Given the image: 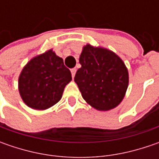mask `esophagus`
Masks as SVG:
<instances>
[{
  "mask_svg": "<svg viewBox=\"0 0 159 159\" xmlns=\"http://www.w3.org/2000/svg\"><path fill=\"white\" fill-rule=\"evenodd\" d=\"M76 70H77L76 68H72V69L70 70V72H71V76H72V78H74V76H75Z\"/></svg>",
  "mask_w": 159,
  "mask_h": 159,
  "instance_id": "34e87169",
  "label": "esophagus"
}]
</instances>
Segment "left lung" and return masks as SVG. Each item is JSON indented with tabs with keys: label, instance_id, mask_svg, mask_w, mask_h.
<instances>
[{
	"label": "left lung",
	"instance_id": "obj_1",
	"mask_svg": "<svg viewBox=\"0 0 159 159\" xmlns=\"http://www.w3.org/2000/svg\"><path fill=\"white\" fill-rule=\"evenodd\" d=\"M81 67L74 81L83 99L97 111L119 105L128 87V70L123 60L111 50L87 44L80 57Z\"/></svg>",
	"mask_w": 159,
	"mask_h": 159
}]
</instances>
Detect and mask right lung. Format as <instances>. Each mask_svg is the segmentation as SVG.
Returning a JSON list of instances; mask_svg holds the SVG:
<instances>
[{"label": "right lung", "instance_id": "add662e5", "mask_svg": "<svg viewBox=\"0 0 159 159\" xmlns=\"http://www.w3.org/2000/svg\"><path fill=\"white\" fill-rule=\"evenodd\" d=\"M70 80L71 73L64 66L63 58L48 49L24 66L18 78V91L28 107L43 111L60 101Z\"/></svg>", "mask_w": 159, "mask_h": 159}]
</instances>
